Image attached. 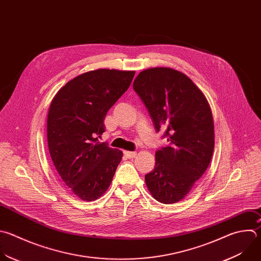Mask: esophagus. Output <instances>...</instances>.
<instances>
[{
	"instance_id": "esophagus-1",
	"label": "esophagus",
	"mask_w": 261,
	"mask_h": 261,
	"mask_svg": "<svg viewBox=\"0 0 261 261\" xmlns=\"http://www.w3.org/2000/svg\"><path fill=\"white\" fill-rule=\"evenodd\" d=\"M124 153H125V155H126L127 158H129V159H133V158L136 156V151H128V150H125Z\"/></svg>"
}]
</instances>
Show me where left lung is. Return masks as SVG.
<instances>
[{"label": "left lung", "mask_w": 261, "mask_h": 261, "mask_svg": "<svg viewBox=\"0 0 261 261\" xmlns=\"http://www.w3.org/2000/svg\"><path fill=\"white\" fill-rule=\"evenodd\" d=\"M133 89L169 145L155 152L154 169L145 175L150 195L160 203L185 199L207 170L214 150V122L203 92L181 71L151 67L138 73Z\"/></svg>", "instance_id": "left-lung-1"}]
</instances>
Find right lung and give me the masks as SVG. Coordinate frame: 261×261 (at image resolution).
<instances>
[{"instance_id":"obj_1","label":"right lung","mask_w":261,"mask_h":261,"mask_svg":"<svg viewBox=\"0 0 261 261\" xmlns=\"http://www.w3.org/2000/svg\"><path fill=\"white\" fill-rule=\"evenodd\" d=\"M134 70L99 68L84 72L56 93L47 119L51 159L61 180L83 201L110 188L123 152L98 138L109 110L127 91Z\"/></svg>"}]
</instances>
